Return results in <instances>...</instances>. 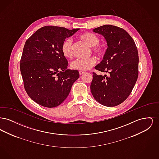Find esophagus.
I'll return each instance as SVG.
<instances>
[{
	"instance_id": "obj_1",
	"label": "esophagus",
	"mask_w": 159,
	"mask_h": 159,
	"mask_svg": "<svg viewBox=\"0 0 159 159\" xmlns=\"http://www.w3.org/2000/svg\"><path fill=\"white\" fill-rule=\"evenodd\" d=\"M84 73V72L83 71H79V75L81 76V75H83V74Z\"/></svg>"
}]
</instances>
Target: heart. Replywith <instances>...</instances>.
<instances>
[{
    "mask_svg": "<svg viewBox=\"0 0 159 159\" xmlns=\"http://www.w3.org/2000/svg\"><path fill=\"white\" fill-rule=\"evenodd\" d=\"M80 38L92 47V50L98 56H102L104 53V47L99 44V39L98 37L94 33L90 32H85L80 35ZM61 52L63 56L70 59L73 57L72 53V40L70 38L66 39L61 47ZM97 62L94 57H91L88 59H76L73 61L71 64V68L77 70H88L91 69Z\"/></svg>",
    "mask_w": 159,
    "mask_h": 159,
    "instance_id": "heart-1",
    "label": "heart"
}]
</instances>
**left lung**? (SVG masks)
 Wrapping results in <instances>:
<instances>
[{"label":"left lung","instance_id":"left-lung-1","mask_svg":"<svg viewBox=\"0 0 159 159\" xmlns=\"http://www.w3.org/2000/svg\"><path fill=\"white\" fill-rule=\"evenodd\" d=\"M93 31L102 34L108 46L103 60L95 68L108 76L93 73L92 94L103 106H118L129 96L138 79L139 57L135 43L126 31L117 26L104 25Z\"/></svg>","mask_w":159,"mask_h":159}]
</instances>
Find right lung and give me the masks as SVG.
Returning a JSON list of instances; mask_svg holds the SVG:
<instances>
[{"mask_svg": "<svg viewBox=\"0 0 159 159\" xmlns=\"http://www.w3.org/2000/svg\"><path fill=\"white\" fill-rule=\"evenodd\" d=\"M79 30L45 26L26 40L20 71L25 90L38 104L48 108L60 105L79 79L77 70L67 68L68 62L61 50L63 41Z\"/></svg>", "mask_w": 159, "mask_h": 159, "instance_id": "add662e5", "label": "right lung"}]
</instances>
